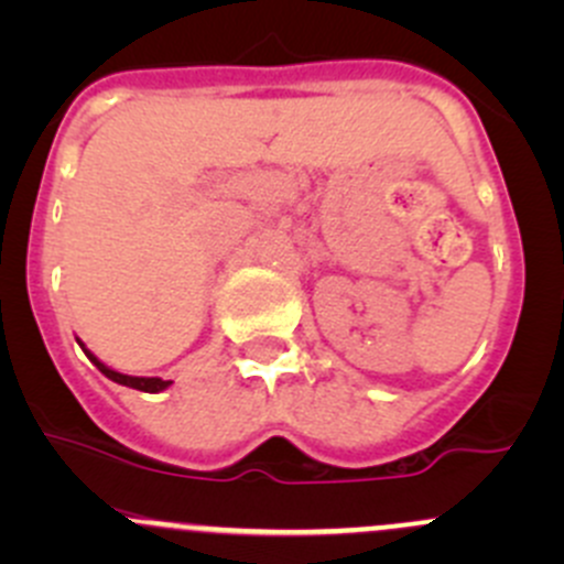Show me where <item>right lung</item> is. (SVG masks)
Wrapping results in <instances>:
<instances>
[{
  "label": "right lung",
  "mask_w": 564,
  "mask_h": 564,
  "mask_svg": "<svg viewBox=\"0 0 564 564\" xmlns=\"http://www.w3.org/2000/svg\"><path fill=\"white\" fill-rule=\"evenodd\" d=\"M78 344H82V340H78ZM82 349H84V344H82ZM84 351H87V357L95 362V366H98V371L104 373V377H108L111 382H117V384H124V388H133L141 392H161L172 384V382H166V379H158V377H128V373H119V371H113V368L104 366V362H100L89 349H84Z\"/></svg>",
  "instance_id": "1"
}]
</instances>
